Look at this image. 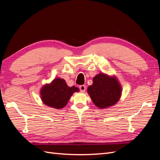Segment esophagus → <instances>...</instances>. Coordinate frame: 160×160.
<instances>
[{"label":"esophagus","instance_id":"obj_1","mask_svg":"<svg viewBox=\"0 0 160 160\" xmlns=\"http://www.w3.org/2000/svg\"><path fill=\"white\" fill-rule=\"evenodd\" d=\"M79 89H80V91H81V92H83H83H85V90H86V86L85 85H80L79 86Z\"/></svg>","mask_w":160,"mask_h":160}]
</instances>
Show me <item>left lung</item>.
<instances>
[{
  "label": "left lung",
  "mask_w": 160,
  "mask_h": 160,
  "mask_svg": "<svg viewBox=\"0 0 160 160\" xmlns=\"http://www.w3.org/2000/svg\"><path fill=\"white\" fill-rule=\"evenodd\" d=\"M122 91V86L117 78L103 72L93 77V84L88 88L90 98L99 109L108 108L117 103Z\"/></svg>",
  "instance_id": "obj_1"
}]
</instances>
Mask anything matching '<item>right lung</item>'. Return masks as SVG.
Here are the masks:
<instances>
[{
	"mask_svg": "<svg viewBox=\"0 0 160 160\" xmlns=\"http://www.w3.org/2000/svg\"><path fill=\"white\" fill-rule=\"evenodd\" d=\"M79 89L75 86L67 85L63 79L55 78L51 83L42 87L40 91L42 102L51 108L60 109L68 103L72 95Z\"/></svg>",
	"mask_w": 160,
	"mask_h": 160,
	"instance_id": "add662e5",
	"label": "right lung"
}]
</instances>
